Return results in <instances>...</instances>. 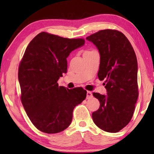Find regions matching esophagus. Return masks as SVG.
Returning <instances> with one entry per match:
<instances>
[{
  "label": "esophagus",
  "instance_id": "esophagus-1",
  "mask_svg": "<svg viewBox=\"0 0 154 154\" xmlns=\"http://www.w3.org/2000/svg\"><path fill=\"white\" fill-rule=\"evenodd\" d=\"M93 98V94L91 91H87V99H90Z\"/></svg>",
  "mask_w": 154,
  "mask_h": 154
}]
</instances>
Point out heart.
<instances>
[{
	"label": "heart",
	"mask_w": 154,
	"mask_h": 154,
	"mask_svg": "<svg viewBox=\"0 0 154 154\" xmlns=\"http://www.w3.org/2000/svg\"><path fill=\"white\" fill-rule=\"evenodd\" d=\"M91 51H86L85 53H89V52H91Z\"/></svg>",
	"instance_id": "obj_1"
}]
</instances>
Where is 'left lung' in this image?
I'll return each instance as SVG.
<instances>
[{
    "label": "left lung",
    "instance_id": "8db88e82",
    "mask_svg": "<svg viewBox=\"0 0 154 154\" xmlns=\"http://www.w3.org/2000/svg\"><path fill=\"white\" fill-rule=\"evenodd\" d=\"M100 54L98 77L105 80L106 95L93 93L100 107L92 114L103 130L116 133L132 119L138 97V62L131 44L122 32L104 30L86 38Z\"/></svg>",
    "mask_w": 154,
    "mask_h": 154
}]
</instances>
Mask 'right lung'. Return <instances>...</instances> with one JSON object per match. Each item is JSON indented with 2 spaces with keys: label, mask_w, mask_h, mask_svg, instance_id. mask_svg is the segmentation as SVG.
I'll return each instance as SVG.
<instances>
[{
  "label": "right lung",
  "mask_w": 154,
  "mask_h": 154,
  "mask_svg": "<svg viewBox=\"0 0 154 154\" xmlns=\"http://www.w3.org/2000/svg\"><path fill=\"white\" fill-rule=\"evenodd\" d=\"M85 44L83 39H69L41 32L26 49L18 69L21 101L32 124L47 134L63 131L70 125L74 108L85 99L81 87H59L67 73V58Z\"/></svg>",
  "instance_id": "obj_1"
}]
</instances>
